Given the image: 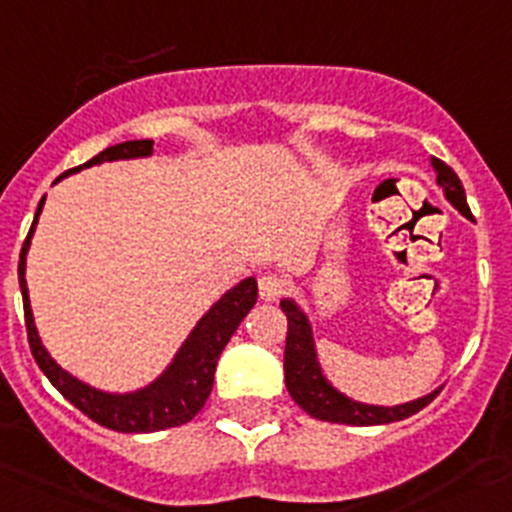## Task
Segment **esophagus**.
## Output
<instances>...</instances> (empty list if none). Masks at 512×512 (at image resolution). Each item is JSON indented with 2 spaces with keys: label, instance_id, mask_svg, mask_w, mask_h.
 I'll use <instances>...</instances> for the list:
<instances>
[{
  "label": "esophagus",
  "instance_id": "34e87169",
  "mask_svg": "<svg viewBox=\"0 0 512 512\" xmlns=\"http://www.w3.org/2000/svg\"><path fill=\"white\" fill-rule=\"evenodd\" d=\"M286 291V281L276 274H266L259 279V294L264 301H279Z\"/></svg>",
  "mask_w": 512,
  "mask_h": 512
}]
</instances>
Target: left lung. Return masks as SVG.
<instances>
[{"label":"left lung","instance_id":"1","mask_svg":"<svg viewBox=\"0 0 512 512\" xmlns=\"http://www.w3.org/2000/svg\"><path fill=\"white\" fill-rule=\"evenodd\" d=\"M432 168L437 173V186L442 188L447 201L457 208L465 218H472L470 208H467L465 188H462L460 178L455 170L442 160L432 158ZM281 311L289 319V332H286V352H284V374H286V389H289L291 399L306 412V415L316 417L324 422H337V425H387V422L405 420V417L415 415L422 407H427L432 399L437 397L440 389L425 394L420 399H412L405 405L394 407H379V405H364L357 399L347 397L339 392L326 374L321 372V364L316 359L314 334H311L309 316L301 311V306L294 299L281 301Z\"/></svg>","mask_w":512,"mask_h":512}]
</instances>
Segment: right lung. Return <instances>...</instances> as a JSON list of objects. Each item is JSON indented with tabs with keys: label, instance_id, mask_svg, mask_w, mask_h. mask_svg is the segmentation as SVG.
<instances>
[{
	"label": "right lung",
	"instance_id": "add662e5",
	"mask_svg": "<svg viewBox=\"0 0 512 512\" xmlns=\"http://www.w3.org/2000/svg\"><path fill=\"white\" fill-rule=\"evenodd\" d=\"M150 153H153V140H128V143L110 145V148L97 153L95 158L87 160L80 168L67 170L65 175L77 173V170L82 168H90V165L107 163V160L148 158ZM65 175H60L57 180H62ZM42 206H45V198H42L40 206H37L32 228H29L22 253H19V289H22L24 324H27V339L34 362L40 364L42 372H45L47 379L60 389L62 397H65L67 402H72L77 410L85 412L92 422L107 427V430L130 432V435H135V432H158L191 422L193 417L201 412V407L206 405L208 394H211L213 374H216V364L223 347H226L228 339L233 337V332L238 329L243 316H246L248 311L253 309V304H256V296H259L256 279L248 276L241 284L228 289L226 294L201 316V321L193 326V332L188 334V339L183 342V347L178 349L173 362L168 364V369H165L155 382H150L148 387L125 394L102 392V389L90 387V384L80 382V379L72 377L70 372H65V369L50 357V352L42 347V339L40 334H37V326H34L24 269H27V251L29 243H32V233L34 226H37V218H40L42 213Z\"/></svg>",
	"mask_w": 512,
	"mask_h": 512
}]
</instances>
